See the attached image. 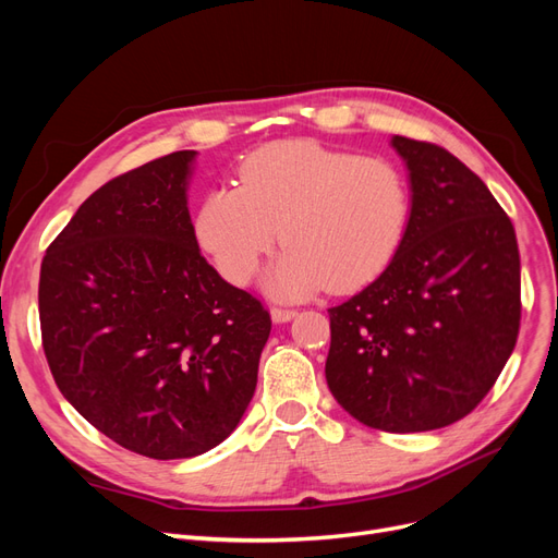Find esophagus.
I'll return each mask as SVG.
<instances>
[{"instance_id":"obj_1","label":"esophagus","mask_w":558,"mask_h":558,"mask_svg":"<svg viewBox=\"0 0 558 558\" xmlns=\"http://www.w3.org/2000/svg\"><path fill=\"white\" fill-rule=\"evenodd\" d=\"M269 314H272V320H275V324H289L291 318H295V314H298V312H293V310H279V307H275V310L269 312Z\"/></svg>"}]
</instances>
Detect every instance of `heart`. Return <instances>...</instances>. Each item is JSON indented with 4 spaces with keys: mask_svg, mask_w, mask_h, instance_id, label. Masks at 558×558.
Masks as SVG:
<instances>
[{
    "mask_svg": "<svg viewBox=\"0 0 558 558\" xmlns=\"http://www.w3.org/2000/svg\"><path fill=\"white\" fill-rule=\"evenodd\" d=\"M410 216V183L398 165L295 140L256 150L242 165L240 189L209 191L195 238L218 272L246 283L281 234L289 248L267 269L265 291L298 300L375 279L398 253Z\"/></svg>",
    "mask_w": 558,
    "mask_h": 558,
    "instance_id": "1",
    "label": "heart"
}]
</instances>
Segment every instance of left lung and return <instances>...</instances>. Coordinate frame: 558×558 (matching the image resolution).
Returning a JSON list of instances; mask_svg holds the SVG:
<instances>
[{"mask_svg":"<svg viewBox=\"0 0 558 558\" xmlns=\"http://www.w3.org/2000/svg\"><path fill=\"white\" fill-rule=\"evenodd\" d=\"M412 216L384 272L330 307L326 381L369 428H445L492 391L517 344L519 248L486 183L449 150L391 140Z\"/></svg>","mask_w":558,"mask_h":558,"instance_id":"left-lung-1","label":"left lung"}]
</instances>
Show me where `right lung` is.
I'll list each match as a JSON object with an SVG mask.
<instances>
[{
  "label": "right lung",
  "instance_id": "add662e5",
  "mask_svg": "<svg viewBox=\"0 0 558 558\" xmlns=\"http://www.w3.org/2000/svg\"><path fill=\"white\" fill-rule=\"evenodd\" d=\"M195 150L95 191L48 246L39 318L62 396L148 459H193L238 428L272 320L199 253Z\"/></svg>",
  "mask_w": 558,
  "mask_h": 558
}]
</instances>
